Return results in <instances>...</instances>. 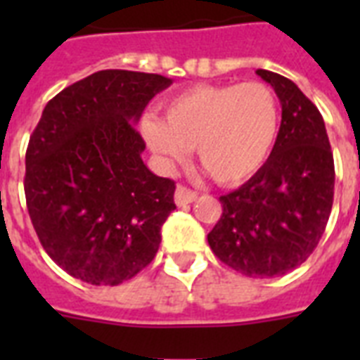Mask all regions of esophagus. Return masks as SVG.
<instances>
[{"instance_id":"1","label":"esophagus","mask_w":360,"mask_h":360,"mask_svg":"<svg viewBox=\"0 0 360 360\" xmlns=\"http://www.w3.org/2000/svg\"><path fill=\"white\" fill-rule=\"evenodd\" d=\"M175 203L177 205H188V203H192L194 200L198 198V192L196 191H191V188H186V186L179 185L177 188H175Z\"/></svg>"}]
</instances>
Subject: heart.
I'll use <instances>...</instances> for the list:
<instances>
[{
  "mask_svg": "<svg viewBox=\"0 0 360 360\" xmlns=\"http://www.w3.org/2000/svg\"><path fill=\"white\" fill-rule=\"evenodd\" d=\"M280 108L271 87L198 84L164 103V120L147 115L141 136L164 166L198 162L219 185L236 186L263 168L278 136Z\"/></svg>",
  "mask_w": 360,
  "mask_h": 360,
  "instance_id": "1",
  "label": "heart"
}]
</instances>
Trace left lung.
I'll return each instance as SVG.
<instances>
[{
	"mask_svg": "<svg viewBox=\"0 0 360 360\" xmlns=\"http://www.w3.org/2000/svg\"><path fill=\"white\" fill-rule=\"evenodd\" d=\"M282 104L267 162L237 191L220 196L209 231L214 256L250 278L280 276L307 262L323 236L335 196V160L323 117L291 80L257 69Z\"/></svg>",
	"mask_w": 360,
	"mask_h": 360,
	"instance_id": "obj_1",
	"label": "left lung"
}]
</instances>
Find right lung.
Segmentation results:
<instances>
[{
    "instance_id": "1",
    "label": "right lung",
    "mask_w": 360,
    "mask_h": 360,
    "mask_svg": "<svg viewBox=\"0 0 360 360\" xmlns=\"http://www.w3.org/2000/svg\"><path fill=\"white\" fill-rule=\"evenodd\" d=\"M169 78L98 70L46 104L25 151L30 219L70 276L117 285L153 262L175 183L149 172L134 124Z\"/></svg>"
}]
</instances>
